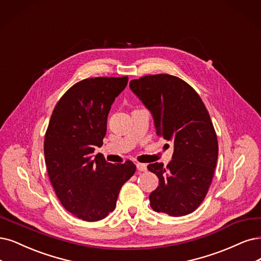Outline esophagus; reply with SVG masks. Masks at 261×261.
<instances>
[{"instance_id":"esophagus-1","label":"esophagus","mask_w":261,"mask_h":261,"mask_svg":"<svg viewBox=\"0 0 261 261\" xmlns=\"http://www.w3.org/2000/svg\"><path fill=\"white\" fill-rule=\"evenodd\" d=\"M137 168H138V170L141 171V172H145V171L147 170V166L145 165V163H140V162H138V163H137Z\"/></svg>"}]
</instances>
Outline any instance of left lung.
Here are the masks:
<instances>
[{
	"mask_svg": "<svg viewBox=\"0 0 261 261\" xmlns=\"http://www.w3.org/2000/svg\"><path fill=\"white\" fill-rule=\"evenodd\" d=\"M130 89L150 111L157 136L174 145L167 167L153 162L147 169L159 178L149 195L159 213L184 216L204 200L218 158V142L208 112L186 82L169 74L146 75L130 82Z\"/></svg>",
	"mask_w": 261,
	"mask_h": 261,
	"instance_id": "obj_1",
	"label": "left lung"
}]
</instances>
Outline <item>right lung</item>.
<instances>
[{
    "label": "right lung",
    "mask_w": 261,
    "mask_h": 261,
    "mask_svg": "<svg viewBox=\"0 0 261 261\" xmlns=\"http://www.w3.org/2000/svg\"><path fill=\"white\" fill-rule=\"evenodd\" d=\"M127 84L128 76L76 83L55 106L45 134V162L56 195L67 212L85 221L113 212L122 185L137 170L130 160L113 165L92 155L103 144L111 105Z\"/></svg>",
    "instance_id": "right-lung-1"
}]
</instances>
